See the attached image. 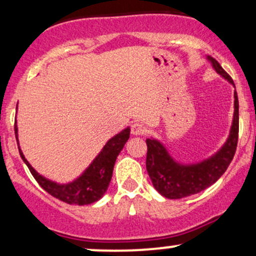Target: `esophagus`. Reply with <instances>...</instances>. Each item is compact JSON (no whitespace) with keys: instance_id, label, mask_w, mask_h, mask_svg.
Masks as SVG:
<instances>
[{"instance_id":"obj_1","label":"esophagus","mask_w":256,"mask_h":256,"mask_svg":"<svg viewBox=\"0 0 256 256\" xmlns=\"http://www.w3.org/2000/svg\"><path fill=\"white\" fill-rule=\"evenodd\" d=\"M146 128L144 125L141 122H134L132 125H131V132L132 134H136V136H142V134H146Z\"/></svg>"}]
</instances>
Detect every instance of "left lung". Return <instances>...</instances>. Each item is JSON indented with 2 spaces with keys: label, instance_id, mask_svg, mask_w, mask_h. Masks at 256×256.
Returning <instances> with one entry per match:
<instances>
[{
  "label": "left lung",
  "instance_id": "8db88e82",
  "mask_svg": "<svg viewBox=\"0 0 256 256\" xmlns=\"http://www.w3.org/2000/svg\"><path fill=\"white\" fill-rule=\"evenodd\" d=\"M212 63L216 72L230 81L233 80L222 69L214 58H208ZM240 104H238L237 92H234V115L228 140L215 156L198 164L184 165L176 162L169 156L164 146L156 140L147 138V159L146 168L152 180L154 188L169 199H181L196 194L214 184L228 165L231 164L238 143V131H240Z\"/></svg>",
  "mask_w": 256,
  "mask_h": 256
}]
</instances>
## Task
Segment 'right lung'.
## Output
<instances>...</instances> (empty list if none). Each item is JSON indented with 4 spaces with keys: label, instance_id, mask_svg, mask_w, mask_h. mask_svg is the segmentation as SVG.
<instances>
[{
    "label": "right lung",
    "instance_id": "right-lung-1",
    "mask_svg": "<svg viewBox=\"0 0 256 256\" xmlns=\"http://www.w3.org/2000/svg\"><path fill=\"white\" fill-rule=\"evenodd\" d=\"M14 131H16V143H18L16 124H14ZM128 137H130V128H128L120 134H118L116 136H114L113 138L109 140L103 147V150H100V153L97 156V158L85 170V172L75 181L66 184H56V182L50 181V180L44 178V176L38 175L29 164V162L25 159L20 148H19V154H20L22 159L26 164V166L29 168L34 178L47 193L64 202V203L86 206V204H92L97 202L106 193L109 182L112 180V175H113L115 160H116L125 143L128 142Z\"/></svg>",
    "mask_w": 256,
    "mask_h": 256
}]
</instances>
